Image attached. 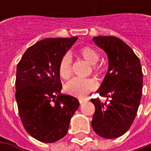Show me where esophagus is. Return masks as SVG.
Segmentation results:
<instances>
[{
    "mask_svg": "<svg viewBox=\"0 0 151 151\" xmlns=\"http://www.w3.org/2000/svg\"><path fill=\"white\" fill-rule=\"evenodd\" d=\"M88 99L87 98H81V97H79L78 98V101H80V103H83L84 101H87Z\"/></svg>",
    "mask_w": 151,
    "mask_h": 151,
    "instance_id": "esophagus-1",
    "label": "esophagus"
}]
</instances>
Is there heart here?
Masks as SVG:
<instances>
[{"label":"heart","instance_id":"heart-1","mask_svg":"<svg viewBox=\"0 0 151 151\" xmlns=\"http://www.w3.org/2000/svg\"><path fill=\"white\" fill-rule=\"evenodd\" d=\"M79 56L85 60L92 65V70L95 74L101 75L106 71V68L103 64H97L99 60V53L97 50L91 46H83L77 50ZM72 60L69 55L62 56L58 65V73L62 79L69 78L71 75ZM96 86V81L91 78H73L68 81L65 89L68 93L79 96L85 97L90 91H93Z\"/></svg>","mask_w":151,"mask_h":151}]
</instances>
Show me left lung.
Listing matches in <instances>:
<instances>
[{
	"label": "left lung",
	"mask_w": 151,
	"mask_h": 151,
	"mask_svg": "<svg viewBox=\"0 0 151 151\" xmlns=\"http://www.w3.org/2000/svg\"><path fill=\"white\" fill-rule=\"evenodd\" d=\"M107 53L108 70L97 92L107 101L91 99L95 106L91 126L99 136L114 139L124 134L135 119L143 89L139 59L130 47L113 36L92 39Z\"/></svg>",
	"instance_id": "8db88e82"
}]
</instances>
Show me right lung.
<instances>
[{"label":"right lung","mask_w":151,"mask_h":151,"mask_svg":"<svg viewBox=\"0 0 151 151\" xmlns=\"http://www.w3.org/2000/svg\"><path fill=\"white\" fill-rule=\"evenodd\" d=\"M77 37L46 38L29 47L17 66L16 100L25 130L41 142L54 143L68 132L80 102L60 94L58 65Z\"/></svg>","instance_id":"1"}]
</instances>
